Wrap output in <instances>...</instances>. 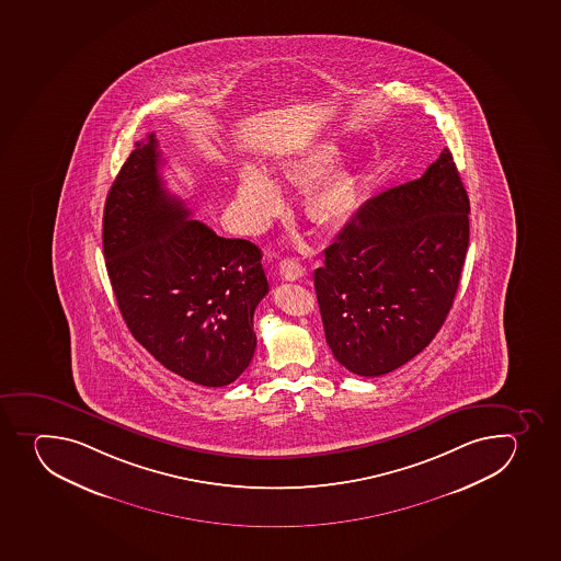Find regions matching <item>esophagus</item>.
Segmentation results:
<instances>
[{
    "mask_svg": "<svg viewBox=\"0 0 561 561\" xmlns=\"http://www.w3.org/2000/svg\"><path fill=\"white\" fill-rule=\"evenodd\" d=\"M279 274H282V278L287 279V282H296V279L304 278L305 267L298 260L287 257V260H283V262L279 263Z\"/></svg>",
    "mask_w": 561,
    "mask_h": 561,
    "instance_id": "esophagus-1",
    "label": "esophagus"
}]
</instances>
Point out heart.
<instances>
[{
	"mask_svg": "<svg viewBox=\"0 0 561 561\" xmlns=\"http://www.w3.org/2000/svg\"><path fill=\"white\" fill-rule=\"evenodd\" d=\"M340 158L336 145L320 144L290 161L279 171L278 180L287 185L314 182L305 198V213L316 224H343L356 208V185L351 174L330 172ZM282 210V196L273 180L256 167L241 171L236 188V213L245 229L256 232L267 227Z\"/></svg>",
	"mask_w": 561,
	"mask_h": 561,
	"instance_id": "heart-1",
	"label": "heart"
}]
</instances>
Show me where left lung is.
<instances>
[{"label": "left lung", "mask_w": 561, "mask_h": 561, "mask_svg": "<svg viewBox=\"0 0 561 561\" xmlns=\"http://www.w3.org/2000/svg\"><path fill=\"white\" fill-rule=\"evenodd\" d=\"M470 203L450 150L420 180L368 199L314 271L325 340L343 367L381 376L442 329L469 247Z\"/></svg>", "instance_id": "8db88e82"}]
</instances>
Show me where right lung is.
Returning a JSON list of instances; mask_svg holds the SVG:
<instances>
[{
    "label": "right lung",
    "instance_id": "1",
    "mask_svg": "<svg viewBox=\"0 0 561 561\" xmlns=\"http://www.w3.org/2000/svg\"><path fill=\"white\" fill-rule=\"evenodd\" d=\"M154 133L136 141L108 191L103 254L119 312L163 367L224 387L249 367L254 310L268 293L262 251L221 238L167 193Z\"/></svg>",
    "mask_w": 561,
    "mask_h": 561
}]
</instances>
